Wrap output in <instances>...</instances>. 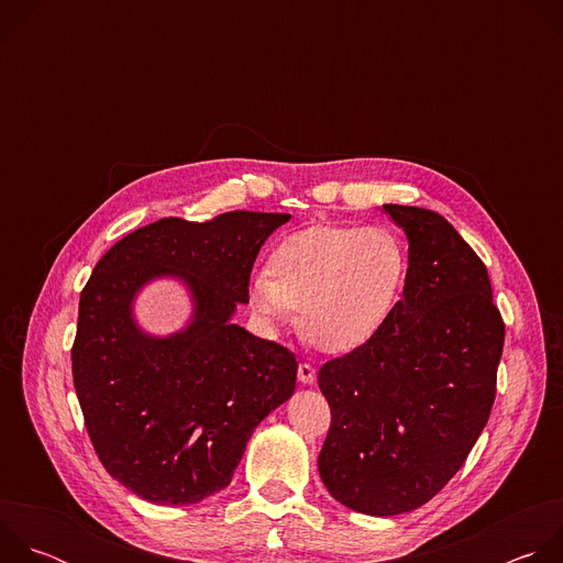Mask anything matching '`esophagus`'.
I'll use <instances>...</instances> for the list:
<instances>
[{
	"instance_id": "esophagus-1",
	"label": "esophagus",
	"mask_w": 563,
	"mask_h": 563,
	"mask_svg": "<svg viewBox=\"0 0 563 563\" xmlns=\"http://www.w3.org/2000/svg\"><path fill=\"white\" fill-rule=\"evenodd\" d=\"M298 380L305 385H313L316 383V367L309 363H300L298 365Z\"/></svg>"
}]
</instances>
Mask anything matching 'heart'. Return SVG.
I'll return each mask as SVG.
<instances>
[{
	"label": "heart",
	"mask_w": 563,
	"mask_h": 563,
	"mask_svg": "<svg viewBox=\"0 0 563 563\" xmlns=\"http://www.w3.org/2000/svg\"><path fill=\"white\" fill-rule=\"evenodd\" d=\"M408 269V247L389 227H309L283 240L272 269L252 278V305L272 328L298 309L311 347L345 354L385 328Z\"/></svg>",
	"instance_id": "heart-1"
}]
</instances>
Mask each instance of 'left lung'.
<instances>
[{
    "label": "left lung",
    "mask_w": 563,
    "mask_h": 563,
    "mask_svg": "<svg viewBox=\"0 0 563 563\" xmlns=\"http://www.w3.org/2000/svg\"><path fill=\"white\" fill-rule=\"evenodd\" d=\"M410 243L398 307L318 372L332 423L318 472L347 508L391 517L445 488L484 432L506 325L488 269L439 213L385 205Z\"/></svg>",
    "instance_id": "obj_1"
}]
</instances>
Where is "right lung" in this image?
I'll return each instance as SVG.
<instances>
[{
	"label": "right lung",
	"instance_id": "obj_1",
	"mask_svg": "<svg viewBox=\"0 0 563 563\" xmlns=\"http://www.w3.org/2000/svg\"><path fill=\"white\" fill-rule=\"evenodd\" d=\"M289 213L227 211L205 222L159 218L100 258L79 294L73 385L93 450L137 497L187 506L229 486L256 426L294 394V354L231 323L250 302L254 261ZM195 291V323L144 338L134 291L155 275Z\"/></svg>",
	"mask_w": 563,
	"mask_h": 563
}]
</instances>
